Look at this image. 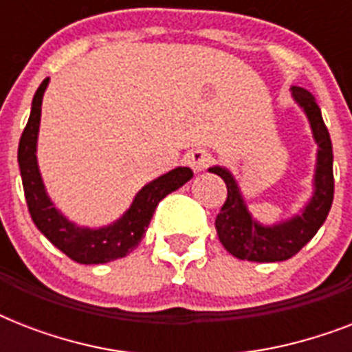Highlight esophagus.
I'll use <instances>...</instances> for the list:
<instances>
[{
  "label": "esophagus",
  "instance_id": "obj_1",
  "mask_svg": "<svg viewBox=\"0 0 352 352\" xmlns=\"http://www.w3.org/2000/svg\"><path fill=\"white\" fill-rule=\"evenodd\" d=\"M186 162L195 173H199V171H204L208 168V164L212 162V155L208 151H204V149H195L192 153H188Z\"/></svg>",
  "mask_w": 352,
  "mask_h": 352
}]
</instances>
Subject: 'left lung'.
Here are the masks:
<instances>
[{"mask_svg": "<svg viewBox=\"0 0 352 352\" xmlns=\"http://www.w3.org/2000/svg\"><path fill=\"white\" fill-rule=\"evenodd\" d=\"M290 95L301 111L305 113L312 138L318 146L311 199L301 206L298 214L289 219L265 225L257 221L248 210L239 182L235 181L232 171L225 166L208 168L210 173L219 175L226 182L228 197L215 219V228L221 245L237 259L256 263H276L290 259L316 235L333 206V142L323 122L322 109L318 107L316 98L303 87L292 85Z\"/></svg>", "mask_w": 352, "mask_h": 352, "instance_id": "8db88e82", "label": "left lung"}]
</instances>
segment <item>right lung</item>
<instances>
[{"mask_svg":"<svg viewBox=\"0 0 352 352\" xmlns=\"http://www.w3.org/2000/svg\"><path fill=\"white\" fill-rule=\"evenodd\" d=\"M49 78L41 82L36 91L30 106V117L19 138L18 162L21 182H23L25 199L29 206L30 217L38 230L51 241L52 245L82 265H100L120 257H126L138 246L148 230L157 204L168 195L184 186L193 177V171L186 166H177L175 170L157 177L148 182L133 197L129 208L113 221L111 225L80 226L63 215L54 206L51 195L47 193L45 182L38 166V135H40L41 102L45 95Z\"/></svg>","mask_w":352,"mask_h":352,"instance_id":"obj_1","label":"right lung"}]
</instances>
